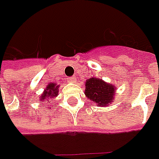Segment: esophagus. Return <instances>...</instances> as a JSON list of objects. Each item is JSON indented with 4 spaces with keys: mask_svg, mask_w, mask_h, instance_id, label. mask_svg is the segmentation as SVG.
<instances>
[{
    "mask_svg": "<svg viewBox=\"0 0 159 159\" xmlns=\"http://www.w3.org/2000/svg\"><path fill=\"white\" fill-rule=\"evenodd\" d=\"M76 81V77L72 76V77H69L67 79V82L68 83H74Z\"/></svg>",
    "mask_w": 159,
    "mask_h": 159,
    "instance_id": "1",
    "label": "esophagus"
}]
</instances>
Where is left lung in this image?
Returning a JSON list of instances; mask_svg holds the SVG:
<instances>
[{"instance_id":"8db88e82","label":"left lung","mask_w":159,"mask_h":159,"mask_svg":"<svg viewBox=\"0 0 159 159\" xmlns=\"http://www.w3.org/2000/svg\"><path fill=\"white\" fill-rule=\"evenodd\" d=\"M85 95L89 100L99 106H107L111 103L115 95V87L97 78L86 80Z\"/></svg>"}]
</instances>
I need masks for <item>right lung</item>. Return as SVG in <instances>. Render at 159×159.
Masks as SVG:
<instances>
[{
	"instance_id": "add662e5",
	"label": "right lung",
	"mask_w": 159,
	"mask_h": 159,
	"mask_svg": "<svg viewBox=\"0 0 159 159\" xmlns=\"http://www.w3.org/2000/svg\"><path fill=\"white\" fill-rule=\"evenodd\" d=\"M58 88L59 86H57L56 83H50L47 86L46 89L44 90L43 94L40 96V101L42 102V101L46 100V99H49L50 97H56L58 95ZM48 101V100H47Z\"/></svg>"
}]
</instances>
